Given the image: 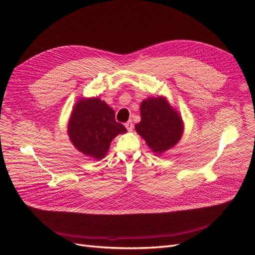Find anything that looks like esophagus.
Wrapping results in <instances>:
<instances>
[{
  "label": "esophagus",
  "instance_id": "34e87169",
  "mask_svg": "<svg viewBox=\"0 0 255 255\" xmlns=\"http://www.w3.org/2000/svg\"><path fill=\"white\" fill-rule=\"evenodd\" d=\"M126 128H127V129L128 130V132H132L133 130V128H134V126H133V123L130 122V121H128L127 123H126Z\"/></svg>",
  "mask_w": 255,
  "mask_h": 255
}]
</instances>
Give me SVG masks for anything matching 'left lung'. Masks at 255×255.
Returning <instances> with one entry per match:
<instances>
[{"label": "left lung", "instance_id": "1", "mask_svg": "<svg viewBox=\"0 0 255 255\" xmlns=\"http://www.w3.org/2000/svg\"><path fill=\"white\" fill-rule=\"evenodd\" d=\"M140 116L135 129L155 155H161L181 140L184 132L182 116L166 97L144 99L140 104Z\"/></svg>", "mask_w": 255, "mask_h": 255}]
</instances>
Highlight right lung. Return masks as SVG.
Wrapping results in <instances>:
<instances>
[{"label": "right lung", "instance_id": "right-lung-1", "mask_svg": "<svg viewBox=\"0 0 255 255\" xmlns=\"http://www.w3.org/2000/svg\"><path fill=\"white\" fill-rule=\"evenodd\" d=\"M68 136L74 148L89 157H105L114 138L128 130L115 120V111L98 97L80 98L68 122Z\"/></svg>", "mask_w": 255, "mask_h": 255}]
</instances>
